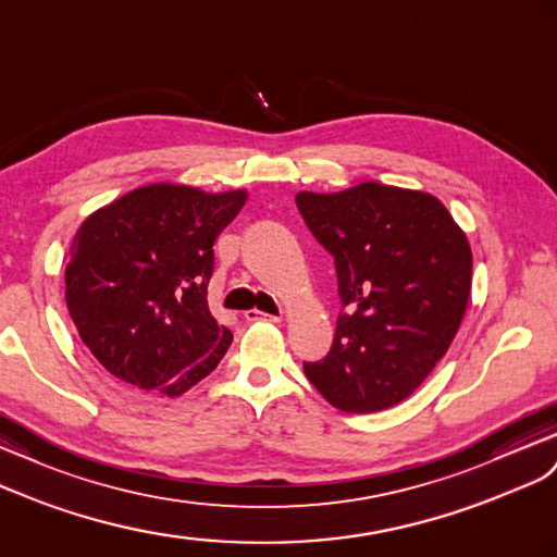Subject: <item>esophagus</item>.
Returning <instances> with one entry per match:
<instances>
[{
	"instance_id": "34e87169",
	"label": "esophagus",
	"mask_w": 557,
	"mask_h": 557,
	"mask_svg": "<svg viewBox=\"0 0 557 557\" xmlns=\"http://www.w3.org/2000/svg\"><path fill=\"white\" fill-rule=\"evenodd\" d=\"M245 320H247V322H259V320L280 322V320H282V312H280V315H270V312H261V310H247V312H245Z\"/></svg>"
}]
</instances>
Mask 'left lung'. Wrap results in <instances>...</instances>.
<instances>
[{"label": "left lung", "instance_id": "8db88e82", "mask_svg": "<svg viewBox=\"0 0 557 557\" xmlns=\"http://www.w3.org/2000/svg\"><path fill=\"white\" fill-rule=\"evenodd\" d=\"M310 233L334 256L338 296L332 350L304 362L308 381L350 414L414 393L459 332L473 280L466 233L437 197L360 183L298 193Z\"/></svg>", "mask_w": 557, "mask_h": 557}]
</instances>
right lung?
<instances>
[{
    "instance_id": "right-lung-1",
    "label": "right lung",
    "mask_w": 557,
    "mask_h": 557,
    "mask_svg": "<svg viewBox=\"0 0 557 557\" xmlns=\"http://www.w3.org/2000/svg\"><path fill=\"white\" fill-rule=\"evenodd\" d=\"M247 190L152 183L94 211L65 265V301L106 372L143 393L178 397L211 374L233 334L213 320V242Z\"/></svg>"
}]
</instances>
